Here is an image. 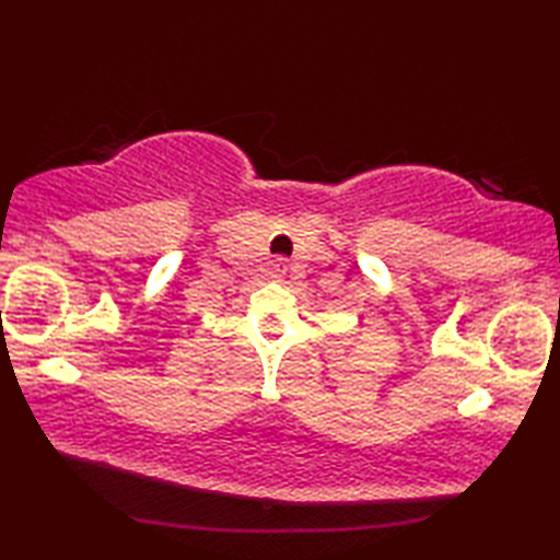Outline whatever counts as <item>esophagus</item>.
<instances>
[{
  "instance_id": "esophagus-1",
  "label": "esophagus",
  "mask_w": 560,
  "mask_h": 560,
  "mask_svg": "<svg viewBox=\"0 0 560 560\" xmlns=\"http://www.w3.org/2000/svg\"><path fill=\"white\" fill-rule=\"evenodd\" d=\"M283 273H287V261H283V259H273V261H271V277H273V279H281Z\"/></svg>"
}]
</instances>
